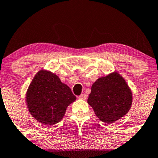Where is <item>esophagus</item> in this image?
I'll return each mask as SVG.
<instances>
[{"label": "esophagus", "instance_id": "34e87169", "mask_svg": "<svg viewBox=\"0 0 158 158\" xmlns=\"http://www.w3.org/2000/svg\"><path fill=\"white\" fill-rule=\"evenodd\" d=\"M78 98H79L80 99H82V100H85V99H86V98H87V95H86V94H83L80 95V96H79V97H78Z\"/></svg>", "mask_w": 158, "mask_h": 158}]
</instances>
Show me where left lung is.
Segmentation results:
<instances>
[{
	"label": "left lung",
	"instance_id": "8db88e82",
	"mask_svg": "<svg viewBox=\"0 0 158 158\" xmlns=\"http://www.w3.org/2000/svg\"><path fill=\"white\" fill-rule=\"evenodd\" d=\"M131 96L124 79L117 73H114L93 84L88 103L101 122L111 124L129 111Z\"/></svg>",
	"mask_w": 158,
	"mask_h": 158
}]
</instances>
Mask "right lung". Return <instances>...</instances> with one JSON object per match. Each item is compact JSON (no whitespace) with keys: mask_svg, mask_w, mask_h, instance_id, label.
<instances>
[{"mask_svg":"<svg viewBox=\"0 0 158 158\" xmlns=\"http://www.w3.org/2000/svg\"><path fill=\"white\" fill-rule=\"evenodd\" d=\"M75 99L70 88L57 75L42 70L34 77L27 93L29 112L38 122L46 125L60 122L67 107Z\"/></svg>","mask_w":158,"mask_h":158,"instance_id":"add662e5","label":"right lung"}]
</instances>
